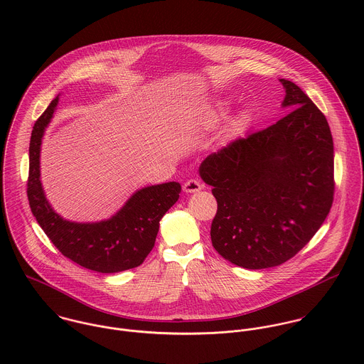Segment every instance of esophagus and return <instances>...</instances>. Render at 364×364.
<instances>
[{
    "mask_svg": "<svg viewBox=\"0 0 364 364\" xmlns=\"http://www.w3.org/2000/svg\"><path fill=\"white\" fill-rule=\"evenodd\" d=\"M203 189V185L200 183V181L198 179H188L185 183H183V191L186 193H195V192H199Z\"/></svg>",
    "mask_w": 364,
    "mask_h": 364,
    "instance_id": "34e87169",
    "label": "esophagus"
}]
</instances>
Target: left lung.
<instances>
[{
  "instance_id": "obj_1",
  "label": "left lung",
  "mask_w": 364,
  "mask_h": 364,
  "mask_svg": "<svg viewBox=\"0 0 364 364\" xmlns=\"http://www.w3.org/2000/svg\"><path fill=\"white\" fill-rule=\"evenodd\" d=\"M274 124L237 139L200 164L217 213L211 242L224 259L266 269L291 259L325 221L335 192L333 141L323 113L289 80Z\"/></svg>"
}]
</instances>
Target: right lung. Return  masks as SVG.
<instances>
[{
	"mask_svg": "<svg viewBox=\"0 0 364 364\" xmlns=\"http://www.w3.org/2000/svg\"><path fill=\"white\" fill-rule=\"evenodd\" d=\"M58 97L36 120L29 144L28 200L53 245L68 259L100 273L140 266L156 244L159 220L179 199L181 185L168 182L137 191L113 217L100 223H73L49 205L41 183V144Z\"/></svg>",
	"mask_w": 364,
	"mask_h": 364,
	"instance_id": "right-lung-1",
	"label": "right lung"
}]
</instances>
